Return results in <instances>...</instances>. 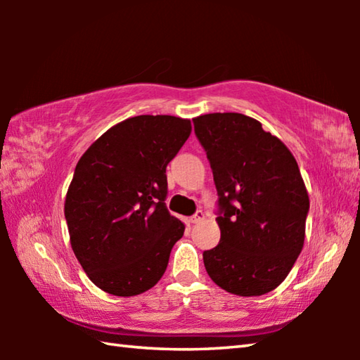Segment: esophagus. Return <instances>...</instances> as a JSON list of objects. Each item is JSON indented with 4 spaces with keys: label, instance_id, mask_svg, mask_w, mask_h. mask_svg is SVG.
<instances>
[{
    "label": "esophagus",
    "instance_id": "esophagus-1",
    "mask_svg": "<svg viewBox=\"0 0 360 360\" xmlns=\"http://www.w3.org/2000/svg\"><path fill=\"white\" fill-rule=\"evenodd\" d=\"M205 219V212L202 211V210H198L197 212H195V214L191 217V222L192 224H197V222H200V221H203Z\"/></svg>",
    "mask_w": 360,
    "mask_h": 360
}]
</instances>
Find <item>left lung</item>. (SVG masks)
Here are the masks:
<instances>
[{
    "label": "left lung",
    "instance_id": "left-lung-1",
    "mask_svg": "<svg viewBox=\"0 0 360 360\" xmlns=\"http://www.w3.org/2000/svg\"><path fill=\"white\" fill-rule=\"evenodd\" d=\"M219 195L221 241L203 252L219 288L241 297L276 289L304 241L309 198L297 160L259 120L238 112L193 119Z\"/></svg>",
    "mask_w": 360,
    "mask_h": 360
}]
</instances>
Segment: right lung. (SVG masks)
Masks as SVG:
<instances>
[{"label":"right lung","mask_w":360,"mask_h":360,"mask_svg":"<svg viewBox=\"0 0 360 360\" xmlns=\"http://www.w3.org/2000/svg\"><path fill=\"white\" fill-rule=\"evenodd\" d=\"M191 131L188 119L136 115L111 127L79 158L65 219L79 264L108 294H143L165 273L186 229L167 210V165Z\"/></svg>","instance_id":"right-lung-1"}]
</instances>
